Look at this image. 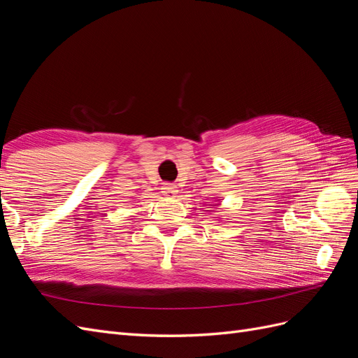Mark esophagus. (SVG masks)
<instances>
[{
	"instance_id": "obj_1",
	"label": "esophagus",
	"mask_w": 358,
	"mask_h": 358,
	"mask_svg": "<svg viewBox=\"0 0 358 358\" xmlns=\"http://www.w3.org/2000/svg\"><path fill=\"white\" fill-rule=\"evenodd\" d=\"M162 189H164L166 196H173V194L178 192L176 185H173V183H164V187H162Z\"/></svg>"
}]
</instances>
